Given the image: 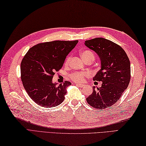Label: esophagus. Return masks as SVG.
<instances>
[{"label":"esophagus","mask_w":146,"mask_h":146,"mask_svg":"<svg viewBox=\"0 0 146 146\" xmlns=\"http://www.w3.org/2000/svg\"><path fill=\"white\" fill-rule=\"evenodd\" d=\"M76 85L77 86H79V87H80V88H84L85 86L84 84H76Z\"/></svg>","instance_id":"obj_1"}]
</instances>
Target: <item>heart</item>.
I'll return each instance as SVG.
<instances>
[{
  "instance_id": "b5f03b06",
  "label": "heart",
  "mask_w": 146,
  "mask_h": 146,
  "mask_svg": "<svg viewBox=\"0 0 146 146\" xmlns=\"http://www.w3.org/2000/svg\"><path fill=\"white\" fill-rule=\"evenodd\" d=\"M81 55L83 60L85 62L88 60H94V53L90 50H84L81 52ZM70 60V56H68L66 60H65V64L67 65L69 63ZM89 76V74L84 73V72H74L71 74L70 75V78L72 81L76 82H82L84 81L86 77H88Z\"/></svg>"
}]
</instances>
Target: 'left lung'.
I'll list each match as a JSON object with an SVG mask.
<instances>
[{
  "instance_id": "left-lung-1",
  "label": "left lung",
  "mask_w": 146,
  "mask_h": 146,
  "mask_svg": "<svg viewBox=\"0 0 146 146\" xmlns=\"http://www.w3.org/2000/svg\"><path fill=\"white\" fill-rule=\"evenodd\" d=\"M85 45L96 52L101 60V69L93 77L102 81L87 98L88 103L96 109H105L118 102L130 80V64L124 50L118 44L103 38L85 41Z\"/></svg>"
}]
</instances>
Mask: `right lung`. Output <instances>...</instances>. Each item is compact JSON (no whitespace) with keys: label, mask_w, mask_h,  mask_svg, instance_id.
I'll return each instance as SVG.
<instances>
[{"label":"right lung","mask_w":146,"mask_h":146,"mask_svg":"<svg viewBox=\"0 0 146 146\" xmlns=\"http://www.w3.org/2000/svg\"><path fill=\"white\" fill-rule=\"evenodd\" d=\"M77 43L78 40L41 43L31 47L24 56L21 78L26 91L37 105L52 108L64 102L71 82L65 81L58 85L52 82V79Z\"/></svg>","instance_id":"1"}]
</instances>
